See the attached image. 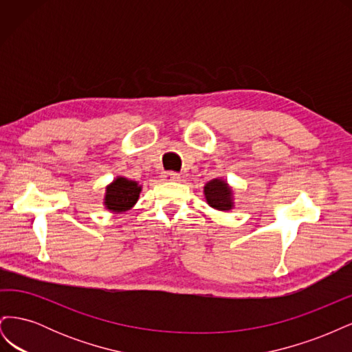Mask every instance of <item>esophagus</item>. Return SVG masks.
<instances>
[{
	"label": "esophagus",
	"instance_id": "obj_1",
	"mask_svg": "<svg viewBox=\"0 0 352 352\" xmlns=\"http://www.w3.org/2000/svg\"><path fill=\"white\" fill-rule=\"evenodd\" d=\"M164 180H170V182H177V180H180V175L175 173V172H167L163 175Z\"/></svg>",
	"mask_w": 352,
	"mask_h": 352
}]
</instances>
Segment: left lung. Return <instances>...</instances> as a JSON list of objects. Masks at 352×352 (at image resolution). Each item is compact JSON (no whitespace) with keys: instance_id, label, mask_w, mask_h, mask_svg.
Returning a JSON list of instances; mask_svg holds the SVG:
<instances>
[{"instance_id":"obj_1","label":"left lung","mask_w":352,"mask_h":352,"mask_svg":"<svg viewBox=\"0 0 352 352\" xmlns=\"http://www.w3.org/2000/svg\"><path fill=\"white\" fill-rule=\"evenodd\" d=\"M204 192L207 204L219 211H230L235 208V192L233 188L223 177H214L204 185Z\"/></svg>"}]
</instances>
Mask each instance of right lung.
I'll return each instance as SVG.
<instances>
[{"label": "right lung", "instance_id": "add662e5", "mask_svg": "<svg viewBox=\"0 0 352 352\" xmlns=\"http://www.w3.org/2000/svg\"><path fill=\"white\" fill-rule=\"evenodd\" d=\"M142 192V185L136 180H131L124 176H116L111 182L105 186L102 198V206L114 214L132 210L140 199Z\"/></svg>", "mask_w": 352, "mask_h": 352}]
</instances>
